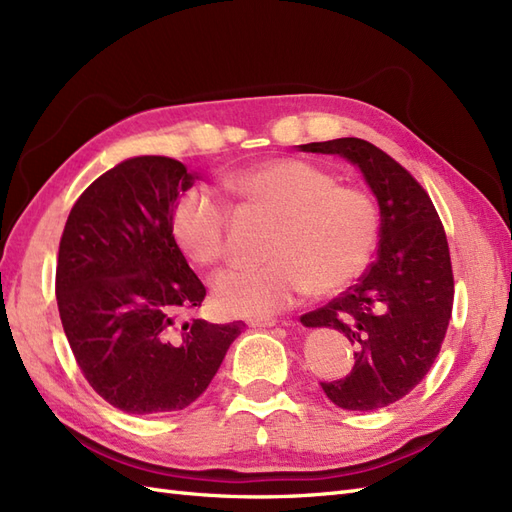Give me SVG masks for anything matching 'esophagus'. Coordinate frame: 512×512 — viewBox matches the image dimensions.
<instances>
[{
    "mask_svg": "<svg viewBox=\"0 0 512 512\" xmlns=\"http://www.w3.org/2000/svg\"><path fill=\"white\" fill-rule=\"evenodd\" d=\"M275 323H278V321H275V319H250V321H247V325H250V327H273Z\"/></svg>",
    "mask_w": 512,
    "mask_h": 512,
    "instance_id": "esophagus-1",
    "label": "esophagus"
}]
</instances>
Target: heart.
I'll use <instances>...</instances> for the list:
<instances>
[{
  "label": "heart",
  "instance_id": "heart-1",
  "mask_svg": "<svg viewBox=\"0 0 512 512\" xmlns=\"http://www.w3.org/2000/svg\"><path fill=\"white\" fill-rule=\"evenodd\" d=\"M226 187L241 202L275 219L267 262L232 267L213 282L215 308L228 316H269L297 297L349 286L368 265L379 237L377 204L364 189L303 159H267L234 172ZM228 206L211 189L191 187L172 211L181 250L200 267L226 260Z\"/></svg>",
  "mask_w": 512,
  "mask_h": 512
}]
</instances>
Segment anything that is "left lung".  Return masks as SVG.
Returning <instances> with one entry per match:
<instances>
[{
	"mask_svg": "<svg viewBox=\"0 0 512 512\" xmlns=\"http://www.w3.org/2000/svg\"><path fill=\"white\" fill-rule=\"evenodd\" d=\"M299 148L357 165L379 202L375 262L301 323L336 329L355 347L349 375L321 383L331 403L351 411L388 407L426 377L446 338L454 299L446 230L422 185L375 144L340 137Z\"/></svg>",
	"mask_w": 512,
	"mask_h": 512,
	"instance_id": "obj_1",
	"label": "left lung"
}]
</instances>
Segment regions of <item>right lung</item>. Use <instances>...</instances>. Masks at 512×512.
I'll list each match as a JSON object with an SVG mask.
<instances>
[{"label":"right lung","mask_w":512,"mask_h":512,"mask_svg":"<svg viewBox=\"0 0 512 512\" xmlns=\"http://www.w3.org/2000/svg\"><path fill=\"white\" fill-rule=\"evenodd\" d=\"M196 174L170 157H133L81 193L60 239L55 297L92 390L120 411L189 407L243 323L181 319L204 284L176 245L172 211Z\"/></svg>","instance_id":"right-lung-1"}]
</instances>
